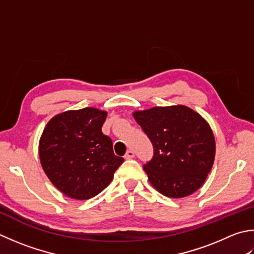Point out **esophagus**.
Returning <instances> with one entry per match:
<instances>
[{
	"mask_svg": "<svg viewBox=\"0 0 254 254\" xmlns=\"http://www.w3.org/2000/svg\"><path fill=\"white\" fill-rule=\"evenodd\" d=\"M124 157H126L127 160H130V158H133V157H134V152H133L132 150H128V151L126 153V155H124Z\"/></svg>",
	"mask_w": 254,
	"mask_h": 254,
	"instance_id": "esophagus-1",
	"label": "esophagus"
}]
</instances>
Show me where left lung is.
I'll return each mask as SVG.
<instances>
[{
    "label": "left lung",
    "mask_w": 254,
    "mask_h": 254,
    "mask_svg": "<svg viewBox=\"0 0 254 254\" xmlns=\"http://www.w3.org/2000/svg\"><path fill=\"white\" fill-rule=\"evenodd\" d=\"M150 138L154 154L144 164L152 186L171 198L202 186L215 161V136L208 122L186 106L154 107L133 112Z\"/></svg>",
    "instance_id": "left-lung-1"
}]
</instances>
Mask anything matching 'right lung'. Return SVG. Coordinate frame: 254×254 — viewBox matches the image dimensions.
Returning a JSON list of instances; mask_svg holds the SVG:
<instances>
[{
  "label": "right lung",
  "instance_id": "right-lung-1",
  "mask_svg": "<svg viewBox=\"0 0 254 254\" xmlns=\"http://www.w3.org/2000/svg\"><path fill=\"white\" fill-rule=\"evenodd\" d=\"M107 112L96 108L55 116L39 140V160L53 185L78 200L97 196L111 183L123 157L101 131Z\"/></svg>",
  "mask_w": 254,
  "mask_h": 254
}]
</instances>
